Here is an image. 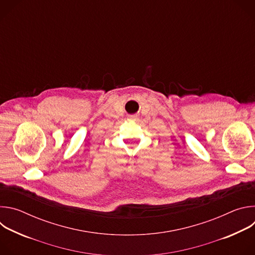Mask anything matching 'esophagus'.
Returning a JSON list of instances; mask_svg holds the SVG:
<instances>
[{"mask_svg":"<svg viewBox=\"0 0 255 255\" xmlns=\"http://www.w3.org/2000/svg\"><path fill=\"white\" fill-rule=\"evenodd\" d=\"M130 119H132V120H136V119H137V116H135V115H131V116H130Z\"/></svg>","mask_w":255,"mask_h":255,"instance_id":"1","label":"esophagus"}]
</instances>
